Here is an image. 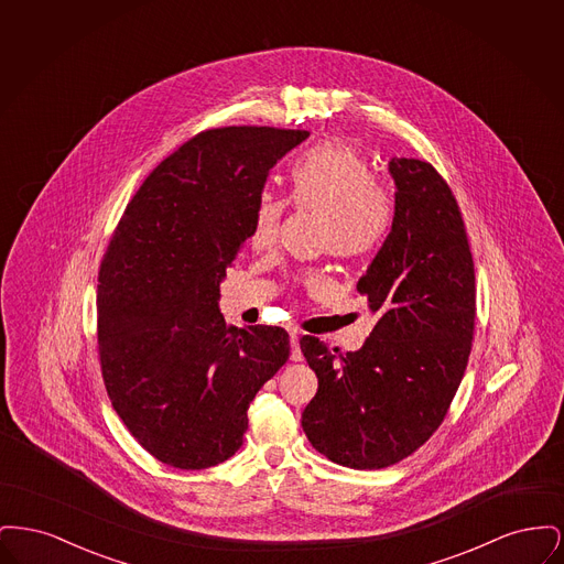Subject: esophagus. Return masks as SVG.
<instances>
[{
    "label": "esophagus",
    "instance_id": "obj_1",
    "mask_svg": "<svg viewBox=\"0 0 564 564\" xmlns=\"http://www.w3.org/2000/svg\"><path fill=\"white\" fill-rule=\"evenodd\" d=\"M290 343H292V359L302 361V350H300V336L297 332H290Z\"/></svg>",
    "mask_w": 564,
    "mask_h": 564
}]
</instances>
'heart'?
<instances>
[{
    "label": "heart",
    "instance_id": "heart-1",
    "mask_svg": "<svg viewBox=\"0 0 564 564\" xmlns=\"http://www.w3.org/2000/svg\"><path fill=\"white\" fill-rule=\"evenodd\" d=\"M370 161L347 141H325L308 150L292 169V200L295 207L323 215V245L338 258H359L375 251L391 224V198L380 188ZM283 198L272 192L260 194L249 228L256 249L276 241ZM313 290L322 279L311 276Z\"/></svg>",
    "mask_w": 564,
    "mask_h": 564
}]
</instances>
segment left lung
Returning <instances> with one entry per match:
<instances>
[{
	"mask_svg": "<svg viewBox=\"0 0 564 564\" xmlns=\"http://www.w3.org/2000/svg\"><path fill=\"white\" fill-rule=\"evenodd\" d=\"M391 232L357 290L375 329L340 355L304 336L319 378L302 412L315 451L350 469H380L412 455L444 421L465 375L476 319V276L463 217L430 162L391 159Z\"/></svg>",
	"mask_w": 564,
	"mask_h": 564,
	"instance_id": "8db88e82",
	"label": "left lung"
}]
</instances>
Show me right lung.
Segmentation results:
<instances>
[{"label":"right lung","instance_id":"obj_1","mask_svg":"<svg viewBox=\"0 0 564 564\" xmlns=\"http://www.w3.org/2000/svg\"><path fill=\"white\" fill-rule=\"evenodd\" d=\"M306 137L270 127L196 134L150 173L109 241L97 285L106 389L134 440L171 467L235 455L249 403L290 357L283 327L226 325L219 285L270 169Z\"/></svg>","mask_w":564,"mask_h":564}]
</instances>
